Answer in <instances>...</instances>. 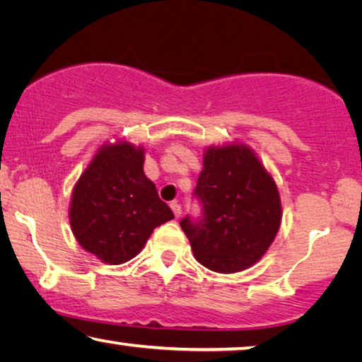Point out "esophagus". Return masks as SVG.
<instances>
[{
	"label": "esophagus",
	"instance_id": "obj_1",
	"mask_svg": "<svg viewBox=\"0 0 362 362\" xmlns=\"http://www.w3.org/2000/svg\"><path fill=\"white\" fill-rule=\"evenodd\" d=\"M170 208H172V211H174V216L175 218H180V214H182V206L177 202H172L170 203Z\"/></svg>",
	"mask_w": 362,
	"mask_h": 362
}]
</instances>
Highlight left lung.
Masks as SVG:
<instances>
[{
  "label": "left lung",
  "instance_id": "left-lung-1",
  "mask_svg": "<svg viewBox=\"0 0 362 362\" xmlns=\"http://www.w3.org/2000/svg\"><path fill=\"white\" fill-rule=\"evenodd\" d=\"M195 195L203 219L180 228L198 263L216 273H239L265 255L281 226V198L273 175L245 143L208 146Z\"/></svg>",
  "mask_w": 362,
  "mask_h": 362
}]
</instances>
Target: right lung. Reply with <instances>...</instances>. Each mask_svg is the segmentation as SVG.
I'll list each match as a JSON object with an SVG mask.
<instances>
[{
    "label": "right lung",
    "instance_id": "right-lung-1",
    "mask_svg": "<svg viewBox=\"0 0 362 362\" xmlns=\"http://www.w3.org/2000/svg\"><path fill=\"white\" fill-rule=\"evenodd\" d=\"M144 148L117 139L95 151L69 202L78 244L109 265L136 257L154 228L174 219L143 170Z\"/></svg>",
    "mask_w": 362,
    "mask_h": 362
}]
</instances>
